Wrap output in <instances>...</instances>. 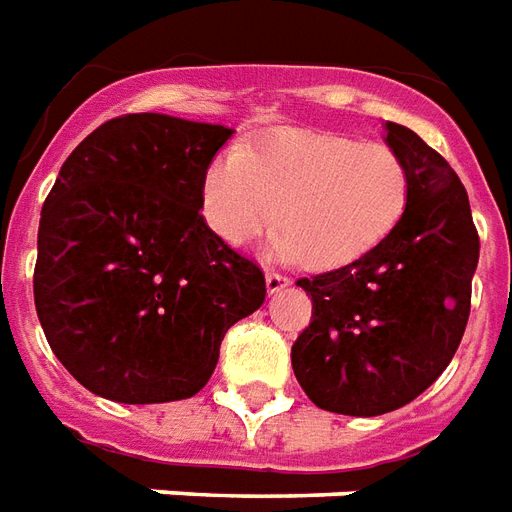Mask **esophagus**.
Here are the masks:
<instances>
[{
  "mask_svg": "<svg viewBox=\"0 0 512 512\" xmlns=\"http://www.w3.org/2000/svg\"><path fill=\"white\" fill-rule=\"evenodd\" d=\"M290 285V279H287L285 274H276V271H266V290L271 295L274 293H279V290H282V287H287Z\"/></svg>",
  "mask_w": 512,
  "mask_h": 512,
  "instance_id": "esophagus-1",
  "label": "esophagus"
}]
</instances>
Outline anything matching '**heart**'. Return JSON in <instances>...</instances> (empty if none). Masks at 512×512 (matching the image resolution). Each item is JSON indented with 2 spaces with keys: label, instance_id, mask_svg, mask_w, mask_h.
<instances>
[{
  "label": "heart",
  "instance_id": "b5f03b06",
  "mask_svg": "<svg viewBox=\"0 0 512 512\" xmlns=\"http://www.w3.org/2000/svg\"><path fill=\"white\" fill-rule=\"evenodd\" d=\"M407 198V168L385 143L306 130L219 154L200 184L203 219L225 244L246 246L282 219L271 252L306 255L312 268L372 252L399 225Z\"/></svg>",
  "mask_w": 512,
  "mask_h": 512
}]
</instances>
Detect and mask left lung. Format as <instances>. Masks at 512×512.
I'll list each match as a JSON object with an SVG mask.
<instances>
[{
	"mask_svg": "<svg viewBox=\"0 0 512 512\" xmlns=\"http://www.w3.org/2000/svg\"><path fill=\"white\" fill-rule=\"evenodd\" d=\"M410 198L391 236L350 266L298 279L312 323L293 344L295 380L320 410L372 418L418 399L448 369L469 320L480 241L456 170L385 121Z\"/></svg>",
	"mask_w": 512,
	"mask_h": 512,
	"instance_id": "1",
	"label": "left lung"
}]
</instances>
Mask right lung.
<instances>
[{
    "mask_svg": "<svg viewBox=\"0 0 512 512\" xmlns=\"http://www.w3.org/2000/svg\"><path fill=\"white\" fill-rule=\"evenodd\" d=\"M233 132L130 113L64 160L40 214L34 306L86 391L189 399L217 369L227 328L266 301L263 271L200 214L203 173Z\"/></svg>",
    "mask_w": 512,
    "mask_h": 512,
    "instance_id": "add662e5",
    "label": "right lung"
}]
</instances>
